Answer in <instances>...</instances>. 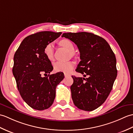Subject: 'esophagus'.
<instances>
[{
    "label": "esophagus",
    "instance_id": "1",
    "mask_svg": "<svg viewBox=\"0 0 133 133\" xmlns=\"http://www.w3.org/2000/svg\"><path fill=\"white\" fill-rule=\"evenodd\" d=\"M64 76H65V77H67L69 76V75L66 74V73H64Z\"/></svg>",
    "mask_w": 133,
    "mask_h": 133
}]
</instances>
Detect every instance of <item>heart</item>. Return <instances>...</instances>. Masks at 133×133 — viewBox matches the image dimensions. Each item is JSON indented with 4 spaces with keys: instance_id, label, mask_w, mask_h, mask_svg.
<instances>
[{
    "instance_id": "1",
    "label": "heart",
    "mask_w": 133,
    "mask_h": 133,
    "mask_svg": "<svg viewBox=\"0 0 133 133\" xmlns=\"http://www.w3.org/2000/svg\"><path fill=\"white\" fill-rule=\"evenodd\" d=\"M60 44L70 52L74 51L75 46L73 43L69 39H63L60 41ZM44 54L49 60H52L54 55V45L52 43H49L45 46L44 49ZM54 69L56 72H62L65 73H69L71 72L74 66V64L72 62L62 63L57 61L54 64Z\"/></svg>"
}]
</instances>
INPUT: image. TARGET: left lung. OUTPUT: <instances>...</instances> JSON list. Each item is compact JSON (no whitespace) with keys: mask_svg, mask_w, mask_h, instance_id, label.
Instances as JSON below:
<instances>
[{"mask_svg":"<svg viewBox=\"0 0 133 133\" xmlns=\"http://www.w3.org/2000/svg\"><path fill=\"white\" fill-rule=\"evenodd\" d=\"M75 43L80 53L77 72L89 77L72 76V98L76 107L85 111L99 107L110 94L117 75L116 58L108 42L102 37L86 32L64 33Z\"/></svg>","mask_w":133,"mask_h":133,"instance_id":"8db88e82","label":"left lung"}]
</instances>
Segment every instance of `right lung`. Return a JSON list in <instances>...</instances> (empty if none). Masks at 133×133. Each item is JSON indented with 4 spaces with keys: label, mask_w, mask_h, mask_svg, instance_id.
<instances>
[{
    "label": "right lung",
    "mask_w": 133,
    "mask_h": 133,
    "mask_svg": "<svg viewBox=\"0 0 133 133\" xmlns=\"http://www.w3.org/2000/svg\"><path fill=\"white\" fill-rule=\"evenodd\" d=\"M61 32L42 31L29 35L22 41L14 57L12 73L20 96L29 107L43 110L52 105L57 85L64 73L49 75L54 68L44 49ZM42 73L49 75L41 77Z\"/></svg>",
    "instance_id": "obj_1"
}]
</instances>
